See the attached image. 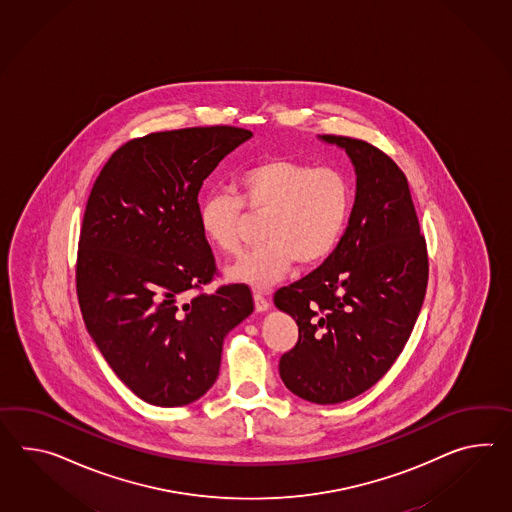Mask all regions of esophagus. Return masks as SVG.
Segmentation results:
<instances>
[{"label": "esophagus", "mask_w": 512, "mask_h": 512, "mask_svg": "<svg viewBox=\"0 0 512 512\" xmlns=\"http://www.w3.org/2000/svg\"><path fill=\"white\" fill-rule=\"evenodd\" d=\"M253 301H255V311L257 312H266L270 309V301L266 300L259 292H255Z\"/></svg>", "instance_id": "1"}]
</instances>
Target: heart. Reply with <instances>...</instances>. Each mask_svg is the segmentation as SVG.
I'll return each mask as SVG.
<instances>
[{
  "label": "heart",
  "mask_w": 512,
  "mask_h": 512,
  "mask_svg": "<svg viewBox=\"0 0 512 512\" xmlns=\"http://www.w3.org/2000/svg\"><path fill=\"white\" fill-rule=\"evenodd\" d=\"M240 196L209 192L200 203L201 233L225 255L242 246L244 207L264 214L259 248L248 251L227 277L255 290H268L294 268L324 262L346 231L353 192L335 168H316L290 157H270L238 175Z\"/></svg>",
  "instance_id": "obj_1"
}]
</instances>
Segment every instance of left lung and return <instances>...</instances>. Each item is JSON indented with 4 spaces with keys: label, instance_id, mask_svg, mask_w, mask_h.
Here are the masks:
<instances>
[{
    "label": "left lung",
    "instance_id": "8db88e82",
    "mask_svg": "<svg viewBox=\"0 0 512 512\" xmlns=\"http://www.w3.org/2000/svg\"><path fill=\"white\" fill-rule=\"evenodd\" d=\"M346 150L355 203L335 251L314 272L275 292L300 337L279 361L296 396L333 405L387 374L411 337L429 277L407 177L387 153L357 138L322 135Z\"/></svg>",
    "mask_w": 512,
    "mask_h": 512
}]
</instances>
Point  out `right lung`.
<instances>
[{"mask_svg":"<svg viewBox=\"0 0 512 512\" xmlns=\"http://www.w3.org/2000/svg\"><path fill=\"white\" fill-rule=\"evenodd\" d=\"M251 137L212 125L129 140L88 196L75 266L81 314L114 374L151 405L201 398L225 335L253 312L246 285L203 292L216 262L198 218L203 181Z\"/></svg>","mask_w":512,"mask_h":512,"instance_id":"right-lung-1","label":"right lung"}]
</instances>
